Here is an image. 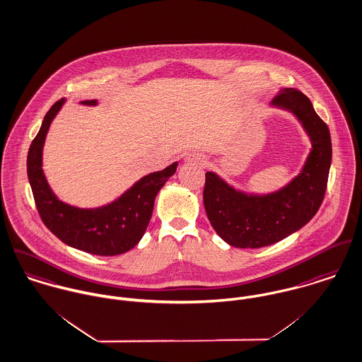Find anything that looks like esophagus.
Instances as JSON below:
<instances>
[{
  "mask_svg": "<svg viewBox=\"0 0 362 362\" xmlns=\"http://www.w3.org/2000/svg\"><path fill=\"white\" fill-rule=\"evenodd\" d=\"M185 162H187V163H197V165H203L204 159H203V158H202V155H199V153H188V155L185 156Z\"/></svg>",
  "mask_w": 362,
  "mask_h": 362,
  "instance_id": "obj_1",
  "label": "esophagus"
}]
</instances>
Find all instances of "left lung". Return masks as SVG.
I'll return each instance as SVG.
<instances>
[{
	"mask_svg": "<svg viewBox=\"0 0 362 362\" xmlns=\"http://www.w3.org/2000/svg\"><path fill=\"white\" fill-rule=\"evenodd\" d=\"M271 106L289 110L311 141V151L296 177L271 194L233 188L214 171L206 173L204 210L218 236L233 247L257 249L276 243L304 227L318 211L328 184L332 142L328 126L301 91L285 88Z\"/></svg>",
	"mask_w": 362,
	"mask_h": 362,
	"instance_id": "1",
	"label": "left lung"
}]
</instances>
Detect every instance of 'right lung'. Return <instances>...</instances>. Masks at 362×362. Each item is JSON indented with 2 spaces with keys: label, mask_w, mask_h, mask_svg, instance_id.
<instances>
[{
  "label": "right lung",
  "mask_w": 362,
  "mask_h": 362,
  "mask_svg": "<svg viewBox=\"0 0 362 362\" xmlns=\"http://www.w3.org/2000/svg\"><path fill=\"white\" fill-rule=\"evenodd\" d=\"M66 99H59L47 112L41 129L29 148L28 177L34 202L45 227L67 246L97 255L117 256L132 249L144 236L151 221L153 203L178 163L151 173L136 181L123 195L95 209H80L57 197L42 171V148L49 126ZM95 106L97 99L83 100Z\"/></svg>",
  "instance_id": "obj_1"
}]
</instances>
